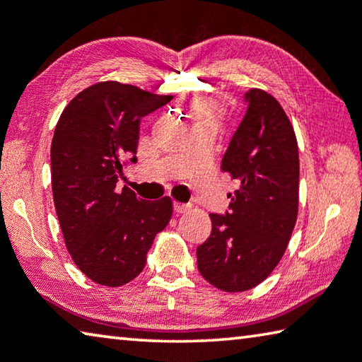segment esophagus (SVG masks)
I'll use <instances>...</instances> for the list:
<instances>
[{"label":"esophagus","mask_w":362,"mask_h":362,"mask_svg":"<svg viewBox=\"0 0 362 362\" xmlns=\"http://www.w3.org/2000/svg\"><path fill=\"white\" fill-rule=\"evenodd\" d=\"M188 209H190V206H188V204L174 203V211L177 212V214H183V212H187Z\"/></svg>","instance_id":"obj_1"}]
</instances>
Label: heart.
<instances>
[{"instance_id":"b5f03b06","label":"heart","mask_w":362,"mask_h":362,"mask_svg":"<svg viewBox=\"0 0 362 362\" xmlns=\"http://www.w3.org/2000/svg\"><path fill=\"white\" fill-rule=\"evenodd\" d=\"M192 116L197 120V125H212V127H216L221 116V106L212 100H202L193 106Z\"/></svg>"}]
</instances>
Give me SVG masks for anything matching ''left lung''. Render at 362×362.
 <instances>
[{
  "instance_id": "obj_1",
  "label": "left lung",
  "mask_w": 362,
  "mask_h": 362,
  "mask_svg": "<svg viewBox=\"0 0 362 362\" xmlns=\"http://www.w3.org/2000/svg\"><path fill=\"white\" fill-rule=\"evenodd\" d=\"M246 111L221 169L240 183L226 214H209V238L197 248L198 271L223 291H245L282 259L298 216L300 158L290 119L272 95L245 93Z\"/></svg>"
}]
</instances>
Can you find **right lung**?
I'll use <instances>...</instances> for the list:
<instances>
[{"label":"right lung","instance_id":"add662e5","mask_svg":"<svg viewBox=\"0 0 362 362\" xmlns=\"http://www.w3.org/2000/svg\"><path fill=\"white\" fill-rule=\"evenodd\" d=\"M134 85L100 82L62 111L51 141V185L57 219L72 261L106 286L129 284L146 262L156 233L172 216L164 197L146 202L117 182L136 163L141 117L168 105Z\"/></svg>","mask_w":362,"mask_h":362}]
</instances>
